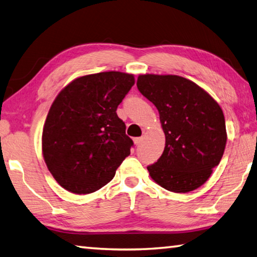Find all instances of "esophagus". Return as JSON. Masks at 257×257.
I'll return each instance as SVG.
<instances>
[{"label":"esophagus","mask_w":257,"mask_h":257,"mask_svg":"<svg viewBox=\"0 0 257 257\" xmlns=\"http://www.w3.org/2000/svg\"><path fill=\"white\" fill-rule=\"evenodd\" d=\"M134 143L136 146H140L143 143V137H136L134 138Z\"/></svg>","instance_id":"esophagus-1"}]
</instances>
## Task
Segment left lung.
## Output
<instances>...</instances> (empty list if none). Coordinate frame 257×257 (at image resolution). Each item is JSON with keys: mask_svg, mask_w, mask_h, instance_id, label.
Listing matches in <instances>:
<instances>
[{"mask_svg": "<svg viewBox=\"0 0 257 257\" xmlns=\"http://www.w3.org/2000/svg\"><path fill=\"white\" fill-rule=\"evenodd\" d=\"M137 87L157 108L166 137L163 155L147 167L150 177L169 192L197 189L223 157L227 135L222 108L179 75L142 74Z\"/></svg>", "mask_w": 257, "mask_h": 257, "instance_id": "8db88e82", "label": "left lung"}]
</instances>
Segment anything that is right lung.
Wrapping results in <instances>:
<instances>
[{"label":"right lung","instance_id":"add662e5","mask_svg":"<svg viewBox=\"0 0 257 257\" xmlns=\"http://www.w3.org/2000/svg\"><path fill=\"white\" fill-rule=\"evenodd\" d=\"M134 84L133 74L100 72L73 80L55 98L43 127L42 153L68 192L103 187L130 155L134 143L115 110Z\"/></svg>","mask_w":257,"mask_h":257}]
</instances>
